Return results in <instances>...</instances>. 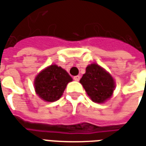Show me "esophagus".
Listing matches in <instances>:
<instances>
[{"instance_id": "1", "label": "esophagus", "mask_w": 146, "mask_h": 146, "mask_svg": "<svg viewBox=\"0 0 146 146\" xmlns=\"http://www.w3.org/2000/svg\"><path fill=\"white\" fill-rule=\"evenodd\" d=\"M73 79H74V80H76V81H79L80 79V76H75L74 77H73Z\"/></svg>"}]
</instances>
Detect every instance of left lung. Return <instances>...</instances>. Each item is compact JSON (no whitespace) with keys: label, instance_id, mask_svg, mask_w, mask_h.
Masks as SVG:
<instances>
[{"label":"left lung","instance_id":"obj_1","mask_svg":"<svg viewBox=\"0 0 146 146\" xmlns=\"http://www.w3.org/2000/svg\"><path fill=\"white\" fill-rule=\"evenodd\" d=\"M80 82L92 101L104 103L111 96L115 81L111 76L97 64H91Z\"/></svg>","mask_w":146,"mask_h":146}]
</instances>
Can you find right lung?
<instances>
[{"label": "right lung", "instance_id": "add662e5", "mask_svg": "<svg viewBox=\"0 0 146 146\" xmlns=\"http://www.w3.org/2000/svg\"><path fill=\"white\" fill-rule=\"evenodd\" d=\"M71 76L62 67L52 65L42 70L35 80V89L39 97L46 101L54 102L62 96Z\"/></svg>", "mask_w": 146, "mask_h": 146}]
</instances>
